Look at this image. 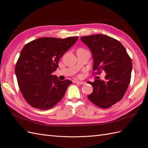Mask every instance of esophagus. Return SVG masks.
Returning a JSON list of instances; mask_svg holds the SVG:
<instances>
[{
    "mask_svg": "<svg viewBox=\"0 0 148 148\" xmlns=\"http://www.w3.org/2000/svg\"><path fill=\"white\" fill-rule=\"evenodd\" d=\"M75 83H78L79 84H86V83L84 82H82V81H77Z\"/></svg>",
    "mask_w": 148,
    "mask_h": 148,
    "instance_id": "esophagus-1",
    "label": "esophagus"
}]
</instances>
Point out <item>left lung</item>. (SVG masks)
<instances>
[{
    "mask_svg": "<svg viewBox=\"0 0 148 148\" xmlns=\"http://www.w3.org/2000/svg\"><path fill=\"white\" fill-rule=\"evenodd\" d=\"M90 49L93 57L92 70L104 71L105 80L88 82L93 91L88 96L94 104L107 109L122 99L130 82L132 63L126 49L117 39L104 34L81 38Z\"/></svg>",
    "mask_w": 148,
    "mask_h": 148,
    "instance_id": "left-lung-1",
    "label": "left lung"
}]
</instances>
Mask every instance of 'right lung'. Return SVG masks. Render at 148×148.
<instances>
[{
    "label": "right lung",
    "instance_id": "obj_1",
    "mask_svg": "<svg viewBox=\"0 0 148 148\" xmlns=\"http://www.w3.org/2000/svg\"><path fill=\"white\" fill-rule=\"evenodd\" d=\"M78 38H41L22 49L15 72L22 95L31 106L47 110L63 98L72 82L60 81L52 73L59 67L60 58Z\"/></svg>",
    "mask_w": 148,
    "mask_h": 148
}]
</instances>
